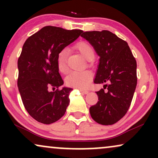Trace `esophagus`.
Here are the masks:
<instances>
[{"instance_id":"obj_1","label":"esophagus","mask_w":158,"mask_h":158,"mask_svg":"<svg viewBox=\"0 0 158 158\" xmlns=\"http://www.w3.org/2000/svg\"><path fill=\"white\" fill-rule=\"evenodd\" d=\"M79 90H80V91L81 92V93H82V94H88V93H89V91H88V90H82V89H79Z\"/></svg>"}]
</instances>
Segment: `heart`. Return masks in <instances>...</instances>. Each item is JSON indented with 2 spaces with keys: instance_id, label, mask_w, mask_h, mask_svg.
<instances>
[{
  "instance_id": "b5f03b06",
  "label": "heart",
  "mask_w": 158,
  "mask_h": 158,
  "mask_svg": "<svg viewBox=\"0 0 158 158\" xmlns=\"http://www.w3.org/2000/svg\"><path fill=\"white\" fill-rule=\"evenodd\" d=\"M76 50L79 51L86 60L92 61L95 57L94 48L85 41L78 43L75 46ZM68 51L66 49L60 50L56 56V66L60 73L66 74L68 71V61H67ZM93 80V73L88 70L84 71L71 72L65 79V83L68 86L79 89H86L90 86Z\"/></svg>"
}]
</instances>
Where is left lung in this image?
Instances as JSON below:
<instances>
[{
	"instance_id": "left-lung-1",
	"label": "left lung",
	"mask_w": 158,
	"mask_h": 158,
	"mask_svg": "<svg viewBox=\"0 0 158 158\" xmlns=\"http://www.w3.org/2000/svg\"><path fill=\"white\" fill-rule=\"evenodd\" d=\"M94 47L100 57L94 83L104 85L97 91L98 102L90 108L94 121L113 125L129 108L137 86V61L128 43L108 30L89 31L81 35Z\"/></svg>"
}]
</instances>
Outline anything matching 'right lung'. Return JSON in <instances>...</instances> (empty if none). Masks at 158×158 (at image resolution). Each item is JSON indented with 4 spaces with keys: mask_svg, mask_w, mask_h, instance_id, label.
Wrapping results in <instances>:
<instances>
[{
    "mask_svg": "<svg viewBox=\"0 0 158 158\" xmlns=\"http://www.w3.org/2000/svg\"><path fill=\"white\" fill-rule=\"evenodd\" d=\"M81 32L47 26L23 45L18 60V88L27 111L38 122L51 124L65 114L73 89L59 88L64 81L56 66V56Z\"/></svg>",
    "mask_w": 158,
    "mask_h": 158,
    "instance_id": "right-lung-1",
    "label": "right lung"
}]
</instances>
